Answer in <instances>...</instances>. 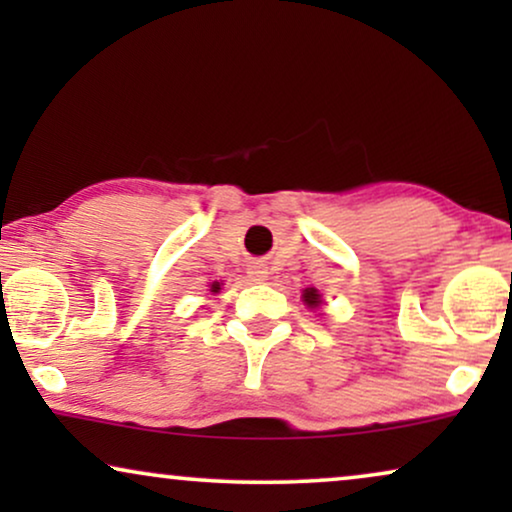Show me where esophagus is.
Returning <instances> with one entry per match:
<instances>
[{
    "label": "esophagus",
    "instance_id": "34e87169",
    "mask_svg": "<svg viewBox=\"0 0 512 512\" xmlns=\"http://www.w3.org/2000/svg\"><path fill=\"white\" fill-rule=\"evenodd\" d=\"M247 275L254 279V282H263V279L268 277V270H265L261 263H251L247 268Z\"/></svg>",
    "mask_w": 512,
    "mask_h": 512
}]
</instances>
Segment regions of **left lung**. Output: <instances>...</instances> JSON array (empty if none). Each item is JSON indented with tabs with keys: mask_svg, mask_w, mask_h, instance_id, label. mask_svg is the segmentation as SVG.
Returning <instances> with one entry per match:
<instances>
[{
	"mask_svg": "<svg viewBox=\"0 0 512 512\" xmlns=\"http://www.w3.org/2000/svg\"><path fill=\"white\" fill-rule=\"evenodd\" d=\"M303 300H305L307 307H319L321 305V296H319L317 289H305Z\"/></svg>",
	"mask_w": 512,
	"mask_h": 512,
	"instance_id": "1",
	"label": "left lung"
}]
</instances>
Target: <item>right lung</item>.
I'll use <instances>...</instances> for the list:
<instances>
[{
  "label": "right lung",
  "instance_id": "1",
  "mask_svg": "<svg viewBox=\"0 0 512 512\" xmlns=\"http://www.w3.org/2000/svg\"><path fill=\"white\" fill-rule=\"evenodd\" d=\"M219 289H221V284H219V282H212V286H209V291H214V293L219 291Z\"/></svg>",
  "mask_w": 512,
  "mask_h": 512
}]
</instances>
